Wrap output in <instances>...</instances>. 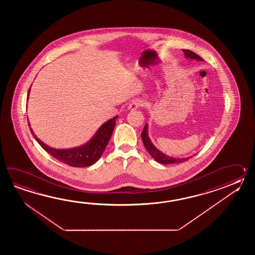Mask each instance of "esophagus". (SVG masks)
I'll return each mask as SVG.
<instances>
[{
    "label": "esophagus",
    "mask_w": 255,
    "mask_h": 255,
    "mask_svg": "<svg viewBox=\"0 0 255 255\" xmlns=\"http://www.w3.org/2000/svg\"><path fill=\"white\" fill-rule=\"evenodd\" d=\"M143 105H144V102L142 100H140V99H135V100H133L129 104L128 108H129L130 110H135V109H138V108L143 107Z\"/></svg>",
    "instance_id": "34e87169"
}]
</instances>
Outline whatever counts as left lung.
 <instances>
[{"label":"left lung","mask_w":255,"mask_h":255,"mask_svg":"<svg viewBox=\"0 0 255 255\" xmlns=\"http://www.w3.org/2000/svg\"><path fill=\"white\" fill-rule=\"evenodd\" d=\"M184 52L185 56L190 58V59L199 60V61H203L201 56H199L198 54H195L194 52L188 50V49H183L182 50ZM141 138L143 141V144L146 147V150L150 154L151 156L157 162L161 163V164H174V163H181L187 161L190 157H185V158H177V157H168L167 155L163 154L162 152L159 151L156 146L152 144L151 141L148 138L147 135V125L144 127V129L141 133ZM192 157V156H191Z\"/></svg>","instance_id":"8db88e82"}]
</instances>
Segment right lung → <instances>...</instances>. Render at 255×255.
I'll return each instance as SVG.
<instances>
[{"instance_id": "add662e5", "label": "right lung", "mask_w": 255, "mask_h": 255, "mask_svg": "<svg viewBox=\"0 0 255 255\" xmlns=\"http://www.w3.org/2000/svg\"><path fill=\"white\" fill-rule=\"evenodd\" d=\"M117 119L118 116L101 126L97 131V133L93 136L92 139L87 142V144L70 149H55L53 147H50L38 139L36 135L33 134L32 129L31 132L35 140L40 144V146H42L45 151L48 152L52 157L58 159L61 162L65 163L71 167H88L97 162L103 154L104 150L113 133Z\"/></svg>"}]
</instances>
